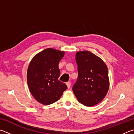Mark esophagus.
<instances>
[{"label": "esophagus", "instance_id": "esophagus-1", "mask_svg": "<svg viewBox=\"0 0 134 134\" xmlns=\"http://www.w3.org/2000/svg\"><path fill=\"white\" fill-rule=\"evenodd\" d=\"M66 84H67V86L68 87V88H70V87H71V82H70V81L67 82H66Z\"/></svg>", "mask_w": 134, "mask_h": 134}]
</instances>
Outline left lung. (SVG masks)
Here are the masks:
<instances>
[{"mask_svg":"<svg viewBox=\"0 0 134 134\" xmlns=\"http://www.w3.org/2000/svg\"><path fill=\"white\" fill-rule=\"evenodd\" d=\"M75 61L78 78L72 91L80 103L94 106L100 103L108 92L107 67L100 58L88 51L77 52Z\"/></svg>","mask_w":134,"mask_h":134,"instance_id":"1","label":"left lung"}]
</instances>
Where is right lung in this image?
<instances>
[{"label":"right lung","instance_id":"right-lung-1","mask_svg":"<svg viewBox=\"0 0 134 134\" xmlns=\"http://www.w3.org/2000/svg\"><path fill=\"white\" fill-rule=\"evenodd\" d=\"M64 52L46 48L36 54L29 65L27 81L31 94L38 103L50 105L59 100L67 86L59 80V63Z\"/></svg>","mask_w":134,"mask_h":134}]
</instances>
